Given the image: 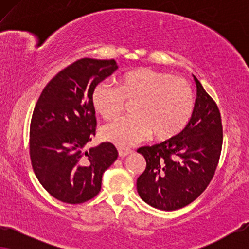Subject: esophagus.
<instances>
[{
  "label": "esophagus",
  "instance_id": "esophagus-1",
  "mask_svg": "<svg viewBox=\"0 0 249 249\" xmlns=\"http://www.w3.org/2000/svg\"><path fill=\"white\" fill-rule=\"evenodd\" d=\"M131 152L132 151H130V149H128V148H122V147L118 148V153H119V156H120V158H125V156L130 154Z\"/></svg>",
  "mask_w": 249,
  "mask_h": 249
}]
</instances>
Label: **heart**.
Masks as SVG:
<instances>
[{
    "label": "heart",
    "instance_id": "b5f03b06",
    "mask_svg": "<svg viewBox=\"0 0 249 249\" xmlns=\"http://www.w3.org/2000/svg\"><path fill=\"white\" fill-rule=\"evenodd\" d=\"M125 100H136L135 115L119 118L101 131L103 139L122 147L137 144L152 134L160 139L173 137L185 128L194 108L188 81L151 68L128 72L120 86L101 81L91 95L95 110L105 119L120 114Z\"/></svg>",
    "mask_w": 249,
    "mask_h": 249
}]
</instances>
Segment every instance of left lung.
I'll return each mask as SVG.
<instances>
[{
	"mask_svg": "<svg viewBox=\"0 0 249 249\" xmlns=\"http://www.w3.org/2000/svg\"><path fill=\"white\" fill-rule=\"evenodd\" d=\"M196 100L178 135L137 149L146 160L137 179L141 198L155 209L175 211L195 200L212 180L222 147L220 111L195 76Z\"/></svg>",
	"mask_w": 249,
	"mask_h": 249,
	"instance_id": "obj_1",
	"label": "left lung"
}]
</instances>
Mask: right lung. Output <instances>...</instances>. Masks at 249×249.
Wrapping results in <instances>:
<instances>
[{
  "instance_id": "1",
  "label": "right lung",
  "mask_w": 249,
  "mask_h": 249,
  "mask_svg": "<svg viewBox=\"0 0 249 249\" xmlns=\"http://www.w3.org/2000/svg\"><path fill=\"white\" fill-rule=\"evenodd\" d=\"M119 68L114 60L80 59L44 88L30 122L34 172L54 198L87 202L101 190L102 176L118 158L111 142L85 148L95 135L94 88Z\"/></svg>"
}]
</instances>
